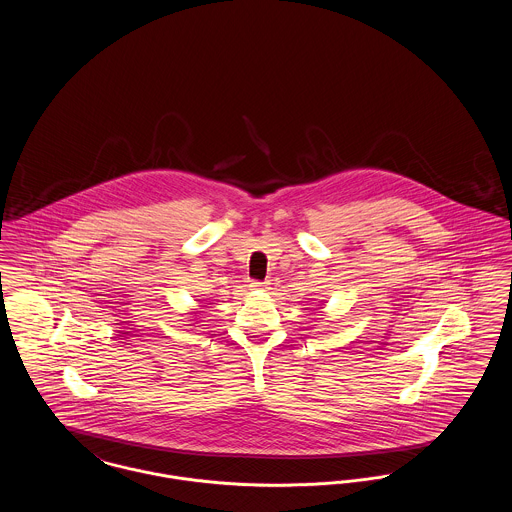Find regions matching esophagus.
<instances>
[{
  "label": "esophagus",
  "instance_id": "esophagus-1",
  "mask_svg": "<svg viewBox=\"0 0 512 512\" xmlns=\"http://www.w3.org/2000/svg\"><path fill=\"white\" fill-rule=\"evenodd\" d=\"M265 284H267V282H261V280H251L249 288H251V290H261Z\"/></svg>",
  "mask_w": 512,
  "mask_h": 512
}]
</instances>
